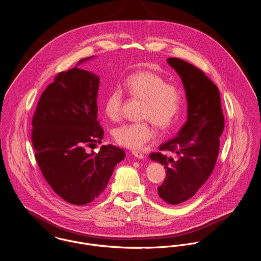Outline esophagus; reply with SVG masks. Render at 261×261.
<instances>
[{
	"mask_svg": "<svg viewBox=\"0 0 261 261\" xmlns=\"http://www.w3.org/2000/svg\"><path fill=\"white\" fill-rule=\"evenodd\" d=\"M132 154L138 158V159H143L144 158V154L142 152H139V151H132Z\"/></svg>",
	"mask_w": 261,
	"mask_h": 261,
	"instance_id": "esophagus-1",
	"label": "esophagus"
}]
</instances>
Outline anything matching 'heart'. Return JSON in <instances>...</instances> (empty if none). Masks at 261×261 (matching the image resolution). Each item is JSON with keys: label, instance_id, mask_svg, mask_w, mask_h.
I'll return each mask as SVG.
<instances>
[{"label": "heart", "instance_id": "b5f03b06", "mask_svg": "<svg viewBox=\"0 0 261 261\" xmlns=\"http://www.w3.org/2000/svg\"><path fill=\"white\" fill-rule=\"evenodd\" d=\"M124 89L131 97L143 100L140 116L145 120L118 127L113 137L121 146L140 149L155 137L152 123L159 129H167L173 125L182 110L184 93L179 86L167 83L163 76L152 71H140L129 75L124 81ZM123 100L120 88L112 89L107 95L103 106L110 120L120 119Z\"/></svg>", "mask_w": 261, "mask_h": 261}]
</instances>
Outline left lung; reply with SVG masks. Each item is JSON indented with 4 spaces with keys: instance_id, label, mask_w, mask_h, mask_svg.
<instances>
[{
    "instance_id": "8db88e82",
    "label": "left lung",
    "mask_w": 261,
    "mask_h": 261,
    "mask_svg": "<svg viewBox=\"0 0 261 261\" xmlns=\"http://www.w3.org/2000/svg\"><path fill=\"white\" fill-rule=\"evenodd\" d=\"M181 77L186 91L187 121L178 136L160 145L150 158L164 165L167 175L158 187L169 204L191 198L212 173L224 129L219 90L202 70L178 58L167 60Z\"/></svg>"
}]
</instances>
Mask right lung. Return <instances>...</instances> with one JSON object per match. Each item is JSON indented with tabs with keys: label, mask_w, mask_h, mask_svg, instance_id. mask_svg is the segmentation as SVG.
<instances>
[{
	"label": "right lung",
	"mask_w": 261,
	"mask_h": 261,
	"mask_svg": "<svg viewBox=\"0 0 261 261\" xmlns=\"http://www.w3.org/2000/svg\"><path fill=\"white\" fill-rule=\"evenodd\" d=\"M98 86V76L86 70L60 72L42 93L32 119L31 139L41 172L61 198L75 205L98 197L125 157L111 144L87 152L104 136L97 119Z\"/></svg>",
	"instance_id": "1"
}]
</instances>
